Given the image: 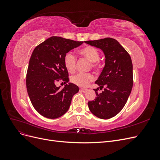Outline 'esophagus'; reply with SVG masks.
Instances as JSON below:
<instances>
[{"mask_svg":"<svg viewBox=\"0 0 160 160\" xmlns=\"http://www.w3.org/2000/svg\"><path fill=\"white\" fill-rule=\"evenodd\" d=\"M80 90H81L82 92H83V93H85V92H86L87 91H88V89H85V88H81Z\"/></svg>","mask_w":160,"mask_h":160,"instance_id":"34e87169","label":"esophagus"}]
</instances>
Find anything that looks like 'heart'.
Masks as SVG:
<instances>
[{"instance_id": "obj_1", "label": "heart", "mask_w": 160, "mask_h": 160, "mask_svg": "<svg viewBox=\"0 0 160 160\" xmlns=\"http://www.w3.org/2000/svg\"><path fill=\"white\" fill-rule=\"evenodd\" d=\"M78 53L82 56L91 61L92 67L94 69L98 70L100 68L101 64L99 61L100 54L98 49L93 46L88 45L78 50ZM77 59L75 55L71 52H67L63 59L64 66L67 71L70 73H72L75 71L76 67ZM94 79L93 75L90 72H79L71 77V81L72 83L80 87H85L88 85L89 82Z\"/></svg>"}]
</instances>
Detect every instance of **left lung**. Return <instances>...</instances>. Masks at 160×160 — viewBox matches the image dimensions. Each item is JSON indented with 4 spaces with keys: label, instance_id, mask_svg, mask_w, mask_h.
<instances>
[{
    "label": "left lung",
    "instance_id": "obj_1",
    "mask_svg": "<svg viewBox=\"0 0 160 160\" xmlns=\"http://www.w3.org/2000/svg\"><path fill=\"white\" fill-rule=\"evenodd\" d=\"M87 44L102 50L105 56V65L95 83L97 97L88 102L91 112L100 119L114 117L123 108L132 89L133 65L129 53L119 42L112 38L87 41Z\"/></svg>",
    "mask_w": 160,
    "mask_h": 160
}]
</instances>
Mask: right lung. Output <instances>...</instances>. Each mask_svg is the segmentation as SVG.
I'll use <instances>...</instances> for the list:
<instances>
[{
	"label": "right lung",
	"instance_id": "right-lung-1",
	"mask_svg": "<svg viewBox=\"0 0 160 160\" xmlns=\"http://www.w3.org/2000/svg\"><path fill=\"white\" fill-rule=\"evenodd\" d=\"M83 42L51 37L34 49L27 72V89L34 108L43 117L56 119L64 115L72 96L79 91L78 86L73 83L66 84L62 89L55 83L60 80L68 83L64 57Z\"/></svg>",
	"mask_w": 160,
	"mask_h": 160
}]
</instances>
